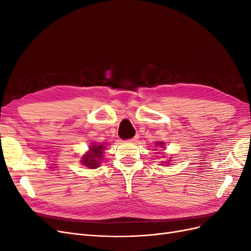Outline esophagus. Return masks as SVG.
I'll list each match as a JSON object with an SVG mask.
<instances>
[{
	"label": "esophagus",
	"instance_id": "obj_1",
	"mask_svg": "<svg viewBox=\"0 0 251 251\" xmlns=\"http://www.w3.org/2000/svg\"><path fill=\"white\" fill-rule=\"evenodd\" d=\"M138 138H139V136H138V135H136V136H134L133 138H131V139H130V141H131V142H135V141H137V140H138Z\"/></svg>",
	"mask_w": 251,
	"mask_h": 251
}]
</instances>
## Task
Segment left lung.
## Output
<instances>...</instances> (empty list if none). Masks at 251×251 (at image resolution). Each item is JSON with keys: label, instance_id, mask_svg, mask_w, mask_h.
<instances>
[{"label": "left lung", "instance_id": "1", "mask_svg": "<svg viewBox=\"0 0 251 251\" xmlns=\"http://www.w3.org/2000/svg\"><path fill=\"white\" fill-rule=\"evenodd\" d=\"M157 146H160V147H162L163 148V146H164V142H158V143H156Z\"/></svg>", "mask_w": 251, "mask_h": 251}]
</instances>
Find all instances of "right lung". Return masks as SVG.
I'll return each instance as SVG.
<instances>
[{
  "instance_id": "obj_1",
  "label": "right lung",
  "mask_w": 251,
  "mask_h": 251,
  "mask_svg": "<svg viewBox=\"0 0 251 251\" xmlns=\"http://www.w3.org/2000/svg\"><path fill=\"white\" fill-rule=\"evenodd\" d=\"M104 146L100 144V146H97V144H92V147L90 148V151L88 154L83 155L81 158L82 164L86 165L89 169H96L100 165V162L102 158V154L104 151Z\"/></svg>"
}]
</instances>
